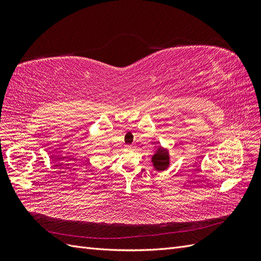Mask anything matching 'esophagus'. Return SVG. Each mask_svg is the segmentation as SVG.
<instances>
[{
    "label": "esophagus",
    "instance_id": "1",
    "mask_svg": "<svg viewBox=\"0 0 261 261\" xmlns=\"http://www.w3.org/2000/svg\"><path fill=\"white\" fill-rule=\"evenodd\" d=\"M125 148H127V149H130V148H132V146H130V145H126V146H125Z\"/></svg>",
    "mask_w": 261,
    "mask_h": 261
}]
</instances>
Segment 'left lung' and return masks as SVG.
Wrapping results in <instances>:
<instances>
[{"mask_svg":"<svg viewBox=\"0 0 261 261\" xmlns=\"http://www.w3.org/2000/svg\"><path fill=\"white\" fill-rule=\"evenodd\" d=\"M152 163L156 171H164L168 169L170 164V156L167 149H163L161 146L156 149V152L152 155Z\"/></svg>","mask_w":261,"mask_h":261,"instance_id":"obj_1","label":"left lung"}]
</instances>
